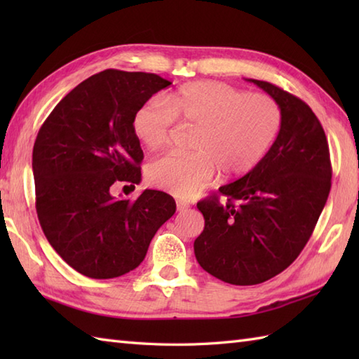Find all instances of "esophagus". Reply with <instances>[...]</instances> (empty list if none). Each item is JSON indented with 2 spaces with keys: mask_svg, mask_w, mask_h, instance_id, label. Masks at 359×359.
Returning <instances> with one entry per match:
<instances>
[{
  "mask_svg": "<svg viewBox=\"0 0 359 359\" xmlns=\"http://www.w3.org/2000/svg\"><path fill=\"white\" fill-rule=\"evenodd\" d=\"M175 205H177V211H187L189 208V203L184 202V201H177L175 202Z\"/></svg>",
  "mask_w": 359,
  "mask_h": 359,
  "instance_id": "34e87169",
  "label": "esophagus"
}]
</instances>
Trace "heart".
Returning <instances> with one entry per match:
<instances>
[{
  "instance_id": "obj_1",
  "label": "heart",
  "mask_w": 359,
  "mask_h": 359,
  "mask_svg": "<svg viewBox=\"0 0 359 359\" xmlns=\"http://www.w3.org/2000/svg\"><path fill=\"white\" fill-rule=\"evenodd\" d=\"M175 121L196 126L193 154H170L152 162L148 180L180 199L207 188L216 170L225 177L245 175L259 165L279 134L282 114L274 98L247 94L225 83L199 80L149 100L135 112L134 133L148 149L170 142Z\"/></svg>"
}]
</instances>
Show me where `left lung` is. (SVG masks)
I'll return each mask as SVG.
<instances>
[{"label": "left lung", "instance_id": "obj_1", "mask_svg": "<svg viewBox=\"0 0 359 359\" xmlns=\"http://www.w3.org/2000/svg\"><path fill=\"white\" fill-rule=\"evenodd\" d=\"M276 100L282 123L259 165L197 203L205 228L194 255L205 271L233 285H256L284 271L306 247L332 187L329 143L307 103L253 80Z\"/></svg>", "mask_w": 359, "mask_h": 359}]
</instances>
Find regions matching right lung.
Returning <instances> with one entry per match:
<instances>
[{
    "mask_svg": "<svg viewBox=\"0 0 359 359\" xmlns=\"http://www.w3.org/2000/svg\"><path fill=\"white\" fill-rule=\"evenodd\" d=\"M170 85L156 74L106 69L75 86L38 131V220L52 248L88 278H118L137 269L175 212L172 197L157 189H144L135 201L112 196L116 185L142 180L134 116Z\"/></svg>",
    "mask_w": 359,
    "mask_h": 359,
    "instance_id": "right-lung-1",
    "label": "right lung"
}]
</instances>
